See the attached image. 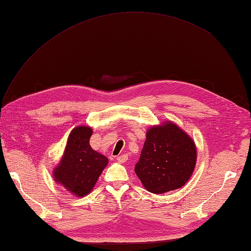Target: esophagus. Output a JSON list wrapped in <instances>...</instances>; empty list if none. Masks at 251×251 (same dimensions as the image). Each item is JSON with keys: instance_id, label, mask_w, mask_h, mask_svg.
<instances>
[{"instance_id": "esophagus-1", "label": "esophagus", "mask_w": 251, "mask_h": 251, "mask_svg": "<svg viewBox=\"0 0 251 251\" xmlns=\"http://www.w3.org/2000/svg\"><path fill=\"white\" fill-rule=\"evenodd\" d=\"M116 159L119 163H125L127 162V159H128V155H127V154H123V155L117 156Z\"/></svg>"}]
</instances>
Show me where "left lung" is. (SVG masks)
Masks as SVG:
<instances>
[{"instance_id":"obj_1","label":"left lung","mask_w":251,"mask_h":251,"mask_svg":"<svg viewBox=\"0 0 251 251\" xmlns=\"http://www.w3.org/2000/svg\"><path fill=\"white\" fill-rule=\"evenodd\" d=\"M135 173L145 189L163 194L183 186L196 165L194 140L172 121L151 126L147 130Z\"/></svg>"}]
</instances>
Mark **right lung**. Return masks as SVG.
Here are the masks:
<instances>
[{
  "instance_id": "add662e5",
  "label": "right lung",
  "mask_w": 251,
  "mask_h": 251,
  "mask_svg": "<svg viewBox=\"0 0 251 251\" xmlns=\"http://www.w3.org/2000/svg\"><path fill=\"white\" fill-rule=\"evenodd\" d=\"M93 129L89 126L73 128L68 137L63 155L52 172L56 183L77 197H84L92 192L109 163L108 158L90 147Z\"/></svg>"
}]
</instances>
